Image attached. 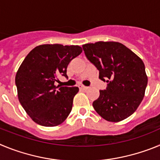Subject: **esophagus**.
<instances>
[{
	"label": "esophagus",
	"mask_w": 160,
	"mask_h": 160,
	"mask_svg": "<svg viewBox=\"0 0 160 160\" xmlns=\"http://www.w3.org/2000/svg\"><path fill=\"white\" fill-rule=\"evenodd\" d=\"M78 87H79V89H80V90H87V89L89 88L88 87H85V86H83V85H79Z\"/></svg>",
	"instance_id": "obj_1"
}]
</instances>
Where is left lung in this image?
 Listing matches in <instances>:
<instances>
[{
    "label": "left lung",
    "mask_w": 160,
    "mask_h": 160,
    "mask_svg": "<svg viewBox=\"0 0 160 160\" xmlns=\"http://www.w3.org/2000/svg\"><path fill=\"white\" fill-rule=\"evenodd\" d=\"M82 49L99 71V78L107 82L106 90H99V97L93 102L96 112L109 122L131 116L142 102L148 85L143 62L119 42L88 43Z\"/></svg>",
    "instance_id": "obj_1"
}]
</instances>
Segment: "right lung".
Instances as JSON below:
<instances>
[{
    "label": "right lung",
    "instance_id": "1",
    "mask_svg": "<svg viewBox=\"0 0 160 160\" xmlns=\"http://www.w3.org/2000/svg\"><path fill=\"white\" fill-rule=\"evenodd\" d=\"M82 52L78 46L41 45L25 57L15 78L21 105L36 123L55 127L70 114L78 87H56L58 76L67 78L72 59Z\"/></svg>",
    "mask_w": 160,
    "mask_h": 160
}]
</instances>
